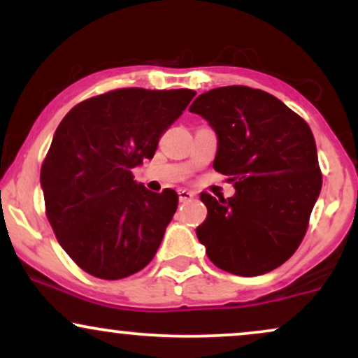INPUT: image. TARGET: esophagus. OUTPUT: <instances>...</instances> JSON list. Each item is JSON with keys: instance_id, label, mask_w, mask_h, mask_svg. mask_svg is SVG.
I'll list each match as a JSON object with an SVG mask.
<instances>
[{"instance_id": "1", "label": "esophagus", "mask_w": 358, "mask_h": 358, "mask_svg": "<svg viewBox=\"0 0 358 358\" xmlns=\"http://www.w3.org/2000/svg\"><path fill=\"white\" fill-rule=\"evenodd\" d=\"M193 196H195V193L190 192V190H178V199L180 202H190V200H193Z\"/></svg>"}]
</instances>
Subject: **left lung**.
<instances>
[{
  "instance_id": "left-lung-1",
  "label": "left lung",
  "mask_w": 358,
  "mask_h": 358,
  "mask_svg": "<svg viewBox=\"0 0 358 358\" xmlns=\"http://www.w3.org/2000/svg\"><path fill=\"white\" fill-rule=\"evenodd\" d=\"M190 113L207 119L219 146L213 168L231 199L200 193L207 219L196 237L217 268L259 276L294 254L322 190L313 133L285 102L245 85L200 94Z\"/></svg>"
}]
</instances>
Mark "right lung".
<instances>
[{"instance_id":"right-lung-1","label":"right lung","mask_w":358,"mask_h":358,"mask_svg":"<svg viewBox=\"0 0 358 358\" xmlns=\"http://www.w3.org/2000/svg\"><path fill=\"white\" fill-rule=\"evenodd\" d=\"M195 94L116 89L82 101L62 119L40 183L57 241L85 273L122 279L155 257L178 195L150 192L131 170L153 158L159 136Z\"/></svg>"}]
</instances>
